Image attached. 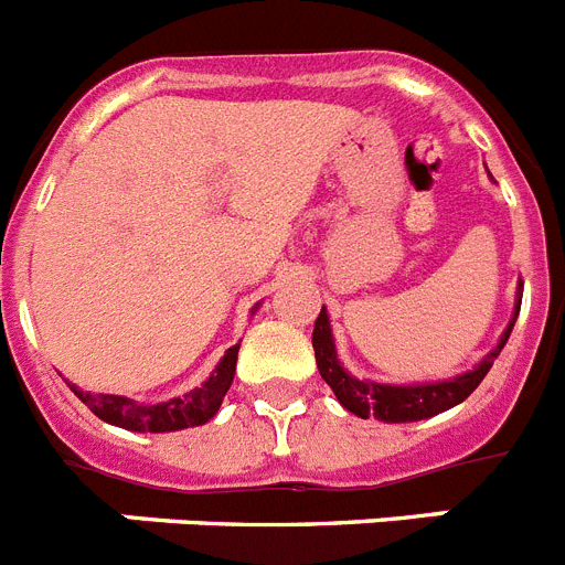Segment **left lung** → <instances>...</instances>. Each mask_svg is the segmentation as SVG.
<instances>
[{"mask_svg":"<svg viewBox=\"0 0 565 565\" xmlns=\"http://www.w3.org/2000/svg\"><path fill=\"white\" fill-rule=\"evenodd\" d=\"M523 286L518 288L515 297V313L509 319L507 331H503L501 342L483 356L481 364H476L472 371L461 373V376L441 379V382L427 384H379L367 382V379H356L344 371L342 362L337 359V344H333L331 322H328V311L322 308L313 322V353H317L319 376L331 384V391L337 393L339 404L344 411H351L359 418H379L384 424H404V422H422V418L438 416V413L450 411L456 404H461L469 393L476 391L483 376L489 373L498 353L503 351L512 326H515L518 311H521Z\"/></svg>","mask_w":565,"mask_h":565,"instance_id":"8db88e82","label":"left lung"}]
</instances>
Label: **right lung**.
<instances>
[{
    "instance_id": "add662e5",
    "label": "right lung",
    "mask_w": 565,
    "mask_h": 565,
    "mask_svg": "<svg viewBox=\"0 0 565 565\" xmlns=\"http://www.w3.org/2000/svg\"><path fill=\"white\" fill-rule=\"evenodd\" d=\"M257 311V308H254ZM237 351L239 344H232L226 353H223L221 364L214 367L212 376L189 391L186 396L169 398L161 404H138L127 396H109V393H84L78 391L76 384H70V391L76 393L89 411L96 413L102 422L115 424V427H124V430L135 433H172V430H186V427H198V424H206L209 418H214V413L221 411L223 396L232 387L234 367H237Z\"/></svg>"
}]
</instances>
